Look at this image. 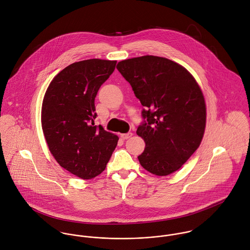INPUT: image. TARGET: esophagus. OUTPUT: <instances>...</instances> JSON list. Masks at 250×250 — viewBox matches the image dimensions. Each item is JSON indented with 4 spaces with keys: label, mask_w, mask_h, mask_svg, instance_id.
Returning a JSON list of instances; mask_svg holds the SVG:
<instances>
[{
    "label": "esophagus",
    "mask_w": 250,
    "mask_h": 250,
    "mask_svg": "<svg viewBox=\"0 0 250 250\" xmlns=\"http://www.w3.org/2000/svg\"><path fill=\"white\" fill-rule=\"evenodd\" d=\"M132 136H133V134H132L131 132H129V133H127V134H122V135H121V138H122L123 140H128V139H130Z\"/></svg>",
    "instance_id": "1"
}]
</instances>
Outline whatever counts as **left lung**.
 <instances>
[{"label": "left lung", "instance_id": "obj_1", "mask_svg": "<svg viewBox=\"0 0 250 250\" xmlns=\"http://www.w3.org/2000/svg\"><path fill=\"white\" fill-rule=\"evenodd\" d=\"M116 68L144 107L137 130L145 142L142 167L158 176L173 173L204 135L206 105L198 83L182 65L156 56L125 60Z\"/></svg>", "mask_w": 250, "mask_h": 250}]
</instances>
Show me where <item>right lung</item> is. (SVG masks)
<instances>
[{"instance_id":"obj_1","label":"right lung","mask_w":250,"mask_h":250,"mask_svg":"<svg viewBox=\"0 0 250 250\" xmlns=\"http://www.w3.org/2000/svg\"><path fill=\"white\" fill-rule=\"evenodd\" d=\"M116 61L92 59L60 72L45 93L41 123L49 150L62 167L79 178L102 173L118 137L94 125V100Z\"/></svg>"}]
</instances>
